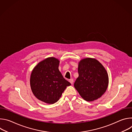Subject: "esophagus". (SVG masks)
<instances>
[{"label":"esophagus","instance_id":"esophagus-1","mask_svg":"<svg viewBox=\"0 0 132 132\" xmlns=\"http://www.w3.org/2000/svg\"><path fill=\"white\" fill-rule=\"evenodd\" d=\"M69 82H70V83L72 85V84H73V79L71 78V79H69Z\"/></svg>","mask_w":132,"mask_h":132}]
</instances>
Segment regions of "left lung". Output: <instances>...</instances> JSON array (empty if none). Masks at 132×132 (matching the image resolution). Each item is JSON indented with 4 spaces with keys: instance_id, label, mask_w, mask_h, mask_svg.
<instances>
[{
    "instance_id": "8db88e82",
    "label": "left lung",
    "mask_w": 132,
    "mask_h": 132,
    "mask_svg": "<svg viewBox=\"0 0 132 132\" xmlns=\"http://www.w3.org/2000/svg\"><path fill=\"white\" fill-rule=\"evenodd\" d=\"M79 76L74 87L81 97L87 101H93L100 98L107 89L108 73L97 60L87 58L79 63Z\"/></svg>"
}]
</instances>
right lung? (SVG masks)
Returning <instances> with one entry per match:
<instances>
[{
    "label": "right lung",
    "instance_id": "obj_1",
    "mask_svg": "<svg viewBox=\"0 0 132 132\" xmlns=\"http://www.w3.org/2000/svg\"><path fill=\"white\" fill-rule=\"evenodd\" d=\"M60 61L48 57L37 64L30 77V86L34 95L39 100L53 104L61 98L70 83L63 77L59 69Z\"/></svg>",
    "mask_w": 132,
    "mask_h": 132
}]
</instances>
